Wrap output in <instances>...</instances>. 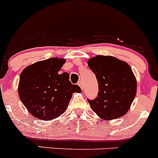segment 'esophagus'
<instances>
[{
    "label": "esophagus",
    "instance_id": "esophagus-1",
    "mask_svg": "<svg viewBox=\"0 0 158 158\" xmlns=\"http://www.w3.org/2000/svg\"><path fill=\"white\" fill-rule=\"evenodd\" d=\"M77 85H79V86H80L81 89L82 90H83V89H84V85H83V83H82V81H79V82H78Z\"/></svg>",
    "mask_w": 158,
    "mask_h": 158
}]
</instances>
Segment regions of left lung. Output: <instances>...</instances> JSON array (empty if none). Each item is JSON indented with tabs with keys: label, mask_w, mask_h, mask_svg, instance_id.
Returning <instances> with one entry per match:
<instances>
[{
	"label": "left lung",
	"mask_w": 158,
	"mask_h": 158,
	"mask_svg": "<svg viewBox=\"0 0 158 158\" xmlns=\"http://www.w3.org/2000/svg\"><path fill=\"white\" fill-rule=\"evenodd\" d=\"M88 65L96 75L99 89L97 97L88 99L92 110L106 120L125 115L137 90L136 79L130 65L114 57L104 55L89 59Z\"/></svg>",
	"instance_id": "1"
}]
</instances>
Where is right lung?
Instances as JSON below:
<instances>
[{"instance_id": "right-lung-1", "label": "right lung", "mask_w": 158, "mask_h": 158, "mask_svg": "<svg viewBox=\"0 0 158 158\" xmlns=\"http://www.w3.org/2000/svg\"><path fill=\"white\" fill-rule=\"evenodd\" d=\"M64 59L51 58L26 67L19 77L20 100L37 118L51 120L63 114L73 93L81 89L70 82L68 73L60 74Z\"/></svg>"}]
</instances>
